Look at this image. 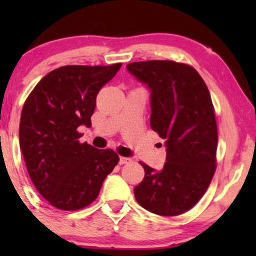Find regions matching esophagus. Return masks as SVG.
Returning a JSON list of instances; mask_svg holds the SVG:
<instances>
[{
	"label": "esophagus",
	"mask_w": 256,
	"mask_h": 256,
	"mask_svg": "<svg viewBox=\"0 0 256 256\" xmlns=\"http://www.w3.org/2000/svg\"><path fill=\"white\" fill-rule=\"evenodd\" d=\"M130 162H131V158H128V157H120V158H118V164H130Z\"/></svg>",
	"instance_id": "34e87169"
}]
</instances>
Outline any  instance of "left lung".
<instances>
[{"instance_id": "obj_1", "label": "left lung", "mask_w": 256, "mask_h": 256, "mask_svg": "<svg viewBox=\"0 0 256 256\" xmlns=\"http://www.w3.org/2000/svg\"><path fill=\"white\" fill-rule=\"evenodd\" d=\"M126 69L150 90V124L166 146L161 171L141 162L144 177L134 194L151 213L178 216L203 197L216 171L218 131L208 88L194 68L176 62H135Z\"/></svg>"}]
</instances>
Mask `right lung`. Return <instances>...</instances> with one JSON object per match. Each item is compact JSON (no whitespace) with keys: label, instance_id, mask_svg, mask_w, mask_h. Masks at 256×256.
Wrapping results in <instances>:
<instances>
[{"label":"right lung","instance_id":"obj_1","mask_svg":"<svg viewBox=\"0 0 256 256\" xmlns=\"http://www.w3.org/2000/svg\"><path fill=\"white\" fill-rule=\"evenodd\" d=\"M121 64L66 66L48 73L23 105L20 147L28 174L44 200L63 210H76L98 197L118 164L112 150L80 144V126H92L96 95Z\"/></svg>","mask_w":256,"mask_h":256}]
</instances>
